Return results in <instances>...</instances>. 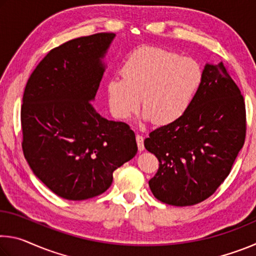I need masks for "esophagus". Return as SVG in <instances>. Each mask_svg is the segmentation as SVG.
I'll return each instance as SVG.
<instances>
[{
  "label": "esophagus",
  "instance_id": "esophagus-1",
  "mask_svg": "<svg viewBox=\"0 0 256 256\" xmlns=\"http://www.w3.org/2000/svg\"><path fill=\"white\" fill-rule=\"evenodd\" d=\"M144 136H140V134H138L136 136V144H138V148L140 151H144Z\"/></svg>",
  "mask_w": 256,
  "mask_h": 256
}]
</instances>
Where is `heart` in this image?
Listing matches in <instances>:
<instances>
[{
    "label": "heart",
    "instance_id": "1",
    "mask_svg": "<svg viewBox=\"0 0 256 256\" xmlns=\"http://www.w3.org/2000/svg\"><path fill=\"white\" fill-rule=\"evenodd\" d=\"M202 79L196 60L159 47H140L124 62L122 76L108 80V105L115 118L124 120L142 102L144 118L172 123L188 110Z\"/></svg>",
    "mask_w": 256,
    "mask_h": 256
}]
</instances>
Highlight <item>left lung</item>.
<instances>
[{"mask_svg": "<svg viewBox=\"0 0 256 256\" xmlns=\"http://www.w3.org/2000/svg\"><path fill=\"white\" fill-rule=\"evenodd\" d=\"M246 136L244 97L224 63L206 64L200 88L183 115L156 128L144 146L159 160L149 180L166 204H198L214 194L232 170Z\"/></svg>", "mask_w": 256, "mask_h": 256, "instance_id": "8db88e82", "label": "left lung"}]
</instances>
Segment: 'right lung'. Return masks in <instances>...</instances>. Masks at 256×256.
Returning a JSON list of instances; mask_svg holds the SVG:
<instances>
[{
  "label": "right lung",
  "instance_id": "add662e5",
  "mask_svg": "<svg viewBox=\"0 0 256 256\" xmlns=\"http://www.w3.org/2000/svg\"><path fill=\"white\" fill-rule=\"evenodd\" d=\"M115 37L99 32L48 52L26 84L21 106L22 150L34 174L66 200L100 196L112 172L138 152L126 123L104 118L92 100Z\"/></svg>",
  "mask_w": 256,
  "mask_h": 256
}]
</instances>
